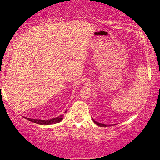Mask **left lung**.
Listing matches in <instances>:
<instances>
[{"label":"left lung","mask_w":160,"mask_h":160,"mask_svg":"<svg viewBox=\"0 0 160 160\" xmlns=\"http://www.w3.org/2000/svg\"><path fill=\"white\" fill-rule=\"evenodd\" d=\"M92 120H93V121H94V123H95V124H97V125H98L99 126H102V127H107V126H108V125H105V124H102V123H99V122H97L96 121H94V119L92 118ZM110 125H109V126Z\"/></svg>","instance_id":"1"}]
</instances>
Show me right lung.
I'll return each instance as SVG.
<instances>
[{
	"instance_id": "obj_1",
	"label": "right lung",
	"mask_w": 160,
	"mask_h": 160,
	"mask_svg": "<svg viewBox=\"0 0 160 160\" xmlns=\"http://www.w3.org/2000/svg\"><path fill=\"white\" fill-rule=\"evenodd\" d=\"M63 115H61L58 116V117L48 119V120H39V119H33V118H29L27 117H25V118L26 119H28V121H30L32 122H34L35 123L39 124V125H51V124L59 123L62 119H63Z\"/></svg>"
}]
</instances>
